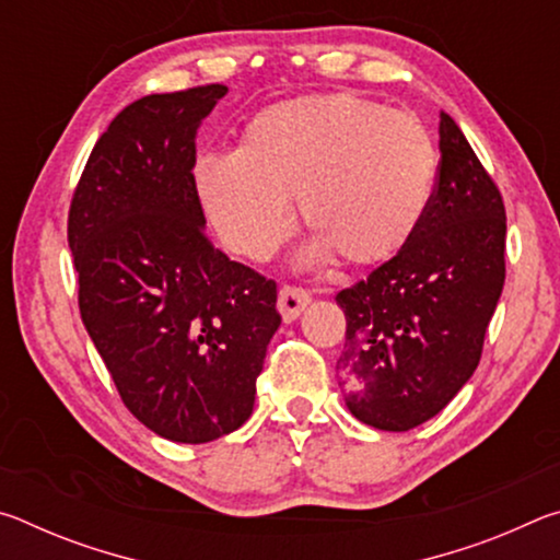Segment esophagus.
Instances as JSON below:
<instances>
[{"instance_id": "1", "label": "esophagus", "mask_w": 560, "mask_h": 560, "mask_svg": "<svg viewBox=\"0 0 560 560\" xmlns=\"http://www.w3.org/2000/svg\"><path fill=\"white\" fill-rule=\"evenodd\" d=\"M308 291L306 289H299V287H283L279 291V314L281 318L291 324V320H296L301 316V311L308 306Z\"/></svg>"}]
</instances>
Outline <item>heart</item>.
Segmentation results:
<instances>
[{
	"label": "heart",
	"instance_id": "heart-1",
	"mask_svg": "<svg viewBox=\"0 0 560 560\" xmlns=\"http://www.w3.org/2000/svg\"><path fill=\"white\" fill-rule=\"evenodd\" d=\"M440 158L420 118L353 93L273 103L242 130L240 150H207L192 183L226 249L264 261L291 226L314 232L303 261L353 267L393 259L428 214Z\"/></svg>",
	"mask_w": 560,
	"mask_h": 560
}]
</instances>
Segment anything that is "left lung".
Segmentation results:
<instances>
[{
  "label": "left lung",
  "mask_w": 560,
  "mask_h": 560,
  "mask_svg": "<svg viewBox=\"0 0 560 560\" xmlns=\"http://www.w3.org/2000/svg\"><path fill=\"white\" fill-rule=\"evenodd\" d=\"M440 153L420 230L336 296L348 324L336 363L340 393L350 415L385 432L428 422L462 390L504 289V200L447 113H440Z\"/></svg>",
  "instance_id": "left-lung-1"
}]
</instances>
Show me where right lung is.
<instances>
[{
	"label": "right lung",
	"instance_id": "right-lung-1",
	"mask_svg": "<svg viewBox=\"0 0 560 560\" xmlns=\"http://www.w3.org/2000/svg\"><path fill=\"white\" fill-rule=\"evenodd\" d=\"M224 93L210 83L122 108L69 210L83 326L128 410L183 444L249 420L281 324L277 283L214 249L195 195L197 128Z\"/></svg>",
	"mask_w": 560,
	"mask_h": 560
}]
</instances>
